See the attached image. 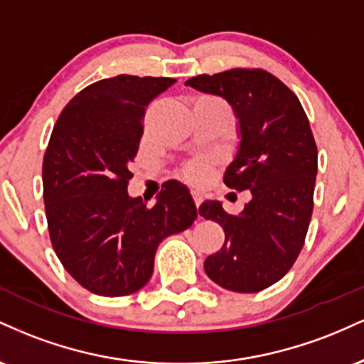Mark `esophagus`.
I'll return each mask as SVG.
<instances>
[{"instance_id":"esophagus-1","label":"esophagus","mask_w":364,"mask_h":364,"mask_svg":"<svg viewBox=\"0 0 364 364\" xmlns=\"http://www.w3.org/2000/svg\"><path fill=\"white\" fill-rule=\"evenodd\" d=\"M191 196H193L195 205H196V208H198V207H200V203H202V196H200L198 193H191Z\"/></svg>"}]
</instances>
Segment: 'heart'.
I'll return each mask as SVG.
<instances>
[{"label":"heart","mask_w":364,"mask_h":364,"mask_svg":"<svg viewBox=\"0 0 364 364\" xmlns=\"http://www.w3.org/2000/svg\"><path fill=\"white\" fill-rule=\"evenodd\" d=\"M212 168V161L208 159H196V161H190L183 166L181 174L191 185H198L203 179L207 178V173Z\"/></svg>","instance_id":"b5f03b06"}]
</instances>
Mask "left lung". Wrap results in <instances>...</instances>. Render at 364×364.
<instances>
[{
  "label": "left lung",
  "instance_id": "1",
  "mask_svg": "<svg viewBox=\"0 0 364 364\" xmlns=\"http://www.w3.org/2000/svg\"><path fill=\"white\" fill-rule=\"evenodd\" d=\"M186 85L232 106L241 144L224 183L252 193L237 215L219 202L200 205L198 214L223 225L225 235L223 248L203 267L224 289L263 291L294 265L311 220L318 149L310 121L294 92L262 68L198 75Z\"/></svg>",
  "mask_w": 364,
  "mask_h": 364
}]
</instances>
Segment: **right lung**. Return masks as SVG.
I'll list each match as a JSON object with an SVG mask.
<instances>
[{
  "instance_id": "1",
  "label": "right lung",
  "mask_w": 364,
  "mask_h": 364,
  "mask_svg": "<svg viewBox=\"0 0 364 364\" xmlns=\"http://www.w3.org/2000/svg\"><path fill=\"white\" fill-rule=\"evenodd\" d=\"M174 82L118 75L90 83L53 128L43 162L49 237L66 272L94 294L118 298L141 289L159 243L196 219L190 191L176 181L152 207L127 190L145 107Z\"/></svg>"
}]
</instances>
